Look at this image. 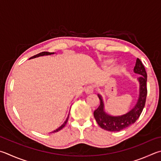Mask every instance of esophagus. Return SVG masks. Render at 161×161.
Here are the masks:
<instances>
[{
    "label": "esophagus",
    "instance_id": "1",
    "mask_svg": "<svg viewBox=\"0 0 161 161\" xmlns=\"http://www.w3.org/2000/svg\"><path fill=\"white\" fill-rule=\"evenodd\" d=\"M93 92V87L92 86H88L86 87L85 89V93L87 94H91Z\"/></svg>",
    "mask_w": 161,
    "mask_h": 161
}]
</instances>
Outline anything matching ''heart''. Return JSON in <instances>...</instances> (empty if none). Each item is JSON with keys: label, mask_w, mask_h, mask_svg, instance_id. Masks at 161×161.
Segmentation results:
<instances>
[{"label": "heart", "mask_w": 161, "mask_h": 161, "mask_svg": "<svg viewBox=\"0 0 161 161\" xmlns=\"http://www.w3.org/2000/svg\"><path fill=\"white\" fill-rule=\"evenodd\" d=\"M111 63H112V60H106V61H105L104 65H109V64H110Z\"/></svg>", "instance_id": "heart-1"}]
</instances>
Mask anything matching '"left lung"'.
<instances>
[{
	"instance_id": "1",
	"label": "left lung",
	"mask_w": 161,
	"mask_h": 161,
	"mask_svg": "<svg viewBox=\"0 0 161 161\" xmlns=\"http://www.w3.org/2000/svg\"><path fill=\"white\" fill-rule=\"evenodd\" d=\"M134 72L140 75V77L137 79L139 84V93L136 105L129 112L118 116L109 115L105 111L103 98L101 95L98 94L100 105L93 112V116L98 125L102 129L110 131H119L134 124L141 115L147 99V74L144 65L139 58L136 59Z\"/></svg>"
}]
</instances>
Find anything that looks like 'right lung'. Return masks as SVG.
I'll use <instances>...</instances> for the list:
<instances>
[{"label": "right lung", "mask_w": 161, "mask_h": 161, "mask_svg": "<svg viewBox=\"0 0 161 161\" xmlns=\"http://www.w3.org/2000/svg\"><path fill=\"white\" fill-rule=\"evenodd\" d=\"M52 54H54V53H49V52H42V53H39V54H37V55H34V56H32L31 58H30V59H31V58H38V57H40V56H44V55H52ZM68 118H69V115H68V118H67V119H66V120L64 122V123L61 125L60 127H59L58 128V129H56L55 130H54V131H53L52 132H57V131H60V130H62L63 128L65 126V125L67 124V122H68Z\"/></svg>", "instance_id": "add662e5"}]
</instances>
